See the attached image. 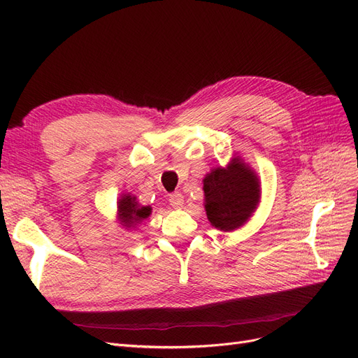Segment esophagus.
I'll list each match as a JSON object with an SVG mask.
<instances>
[{
  "label": "esophagus",
  "mask_w": 358,
  "mask_h": 358,
  "mask_svg": "<svg viewBox=\"0 0 358 358\" xmlns=\"http://www.w3.org/2000/svg\"><path fill=\"white\" fill-rule=\"evenodd\" d=\"M169 203L173 206L175 209H182L183 206V196L180 192H173L169 196Z\"/></svg>",
  "instance_id": "obj_1"
}]
</instances>
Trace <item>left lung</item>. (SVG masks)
Returning a JSON list of instances; mask_svg holds the SVG:
<instances>
[{
  "label": "left lung",
  "instance_id": "left-lung-1",
  "mask_svg": "<svg viewBox=\"0 0 358 358\" xmlns=\"http://www.w3.org/2000/svg\"><path fill=\"white\" fill-rule=\"evenodd\" d=\"M204 208L212 225L218 230L239 229L255 210L259 200V183L252 170L241 159L227 169L218 167L203 179Z\"/></svg>",
  "mask_w": 358,
  "mask_h": 358
}]
</instances>
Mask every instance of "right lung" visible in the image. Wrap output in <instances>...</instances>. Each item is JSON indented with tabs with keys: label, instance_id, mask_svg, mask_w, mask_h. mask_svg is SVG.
Returning a JSON list of instances; mask_svg holds the SVG:
<instances>
[{
	"label": "right lung",
	"instance_id": "right-lung-1",
	"mask_svg": "<svg viewBox=\"0 0 358 358\" xmlns=\"http://www.w3.org/2000/svg\"><path fill=\"white\" fill-rule=\"evenodd\" d=\"M119 215L124 220V222L128 227H133L138 222H142L150 215L149 206H138L136 201V197L131 196H124L119 200Z\"/></svg>",
	"mask_w": 358,
	"mask_h": 358
}]
</instances>
